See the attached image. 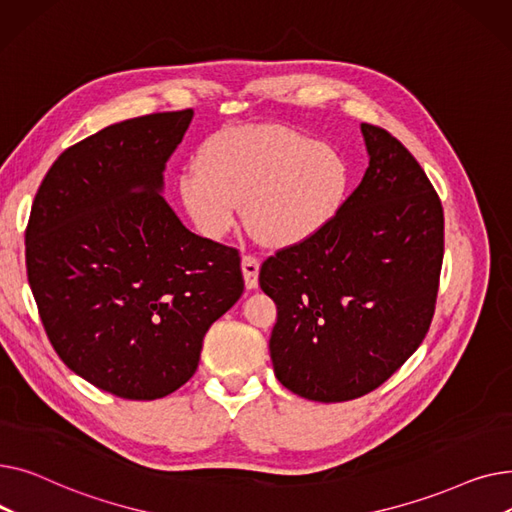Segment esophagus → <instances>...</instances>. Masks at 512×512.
Here are the masks:
<instances>
[{
    "label": "esophagus",
    "instance_id": "esophagus-1",
    "mask_svg": "<svg viewBox=\"0 0 512 512\" xmlns=\"http://www.w3.org/2000/svg\"><path fill=\"white\" fill-rule=\"evenodd\" d=\"M240 270L242 278H245L247 290H255L259 286V261L251 255H245L240 261Z\"/></svg>",
    "mask_w": 512,
    "mask_h": 512
}]
</instances>
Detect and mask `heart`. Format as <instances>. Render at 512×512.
<instances>
[{
    "label": "heart",
    "instance_id": "b5f03b06",
    "mask_svg": "<svg viewBox=\"0 0 512 512\" xmlns=\"http://www.w3.org/2000/svg\"><path fill=\"white\" fill-rule=\"evenodd\" d=\"M351 182V161L338 147L282 126L242 124L201 145L178 176V195L205 238H224L245 203V220L263 245L290 249L336 220Z\"/></svg>",
    "mask_w": 512,
    "mask_h": 512
}]
</instances>
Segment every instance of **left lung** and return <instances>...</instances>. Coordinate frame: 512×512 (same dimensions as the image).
I'll return each mask as SVG.
<instances>
[{
    "label": "left lung",
    "mask_w": 512,
    "mask_h": 512,
    "mask_svg": "<svg viewBox=\"0 0 512 512\" xmlns=\"http://www.w3.org/2000/svg\"><path fill=\"white\" fill-rule=\"evenodd\" d=\"M369 168L336 220L259 272L278 307L270 338L284 388L315 402L359 398L405 363L436 309L444 211L417 159L361 124Z\"/></svg>",
    "instance_id": "8db88e82"
}]
</instances>
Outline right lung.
Masks as SVG:
<instances>
[{"label": "right lung", "mask_w": 512, "mask_h": 512, "mask_svg": "<svg viewBox=\"0 0 512 512\" xmlns=\"http://www.w3.org/2000/svg\"><path fill=\"white\" fill-rule=\"evenodd\" d=\"M193 110L107 126L45 174L26 226V274L43 328L80 378L155 400L197 371L205 332L242 294L236 249L193 234L164 172Z\"/></svg>", "instance_id": "1"}]
</instances>
